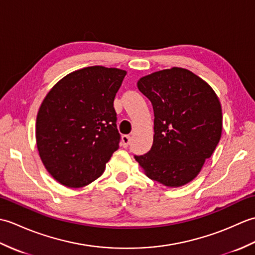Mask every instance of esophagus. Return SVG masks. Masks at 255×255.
<instances>
[{
    "mask_svg": "<svg viewBox=\"0 0 255 255\" xmlns=\"http://www.w3.org/2000/svg\"><path fill=\"white\" fill-rule=\"evenodd\" d=\"M129 144H130V136H128V134H124L122 137V145L124 148H127Z\"/></svg>",
    "mask_w": 255,
    "mask_h": 255,
    "instance_id": "34e87169",
    "label": "esophagus"
}]
</instances>
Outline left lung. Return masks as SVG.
Here are the masks:
<instances>
[{"label": "left lung", "mask_w": 255, "mask_h": 255, "mask_svg": "<svg viewBox=\"0 0 255 255\" xmlns=\"http://www.w3.org/2000/svg\"><path fill=\"white\" fill-rule=\"evenodd\" d=\"M152 103L151 150L134 159L144 174L166 187L193 181L213 154L223 131V111L211 86L187 69L161 70L137 82Z\"/></svg>", "instance_id": "1"}]
</instances>
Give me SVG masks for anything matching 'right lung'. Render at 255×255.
I'll return each mask as SVG.
<instances>
[{
    "label": "right lung",
    "instance_id": "right-lung-1",
    "mask_svg": "<svg viewBox=\"0 0 255 255\" xmlns=\"http://www.w3.org/2000/svg\"><path fill=\"white\" fill-rule=\"evenodd\" d=\"M126 74L103 66L80 69L42 101L36 119L38 153L62 185L79 188L95 181L119 148L114 99Z\"/></svg>",
    "mask_w": 255,
    "mask_h": 255
}]
</instances>
